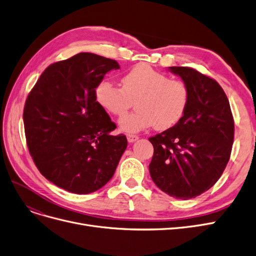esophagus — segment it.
Here are the masks:
<instances>
[{
	"label": "esophagus",
	"instance_id": "esophagus-1",
	"mask_svg": "<svg viewBox=\"0 0 256 256\" xmlns=\"http://www.w3.org/2000/svg\"><path fill=\"white\" fill-rule=\"evenodd\" d=\"M127 140L129 142H134L138 140V136L136 134H127Z\"/></svg>",
	"mask_w": 256,
	"mask_h": 256
}]
</instances>
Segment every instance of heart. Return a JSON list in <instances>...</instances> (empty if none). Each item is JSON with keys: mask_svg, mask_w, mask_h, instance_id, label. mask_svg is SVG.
<instances>
[{"mask_svg": "<svg viewBox=\"0 0 256 256\" xmlns=\"http://www.w3.org/2000/svg\"><path fill=\"white\" fill-rule=\"evenodd\" d=\"M122 88L111 80H100L96 88L98 105L112 116H122L130 107L136 112L118 120L120 129L134 134L154 126L158 130L174 126L187 109L190 91L186 83L172 80L148 65L132 68L122 80Z\"/></svg>", "mask_w": 256, "mask_h": 256, "instance_id": "obj_1", "label": "heart"}]
</instances>
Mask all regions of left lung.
Masks as SVG:
<instances>
[{
    "instance_id": "obj_1",
    "label": "left lung",
    "mask_w": 256,
    "mask_h": 256,
    "mask_svg": "<svg viewBox=\"0 0 256 256\" xmlns=\"http://www.w3.org/2000/svg\"><path fill=\"white\" fill-rule=\"evenodd\" d=\"M189 88L187 109L176 124L149 138L154 148L149 172L168 196L189 200L216 184L230 158L234 122L216 80L189 67H169Z\"/></svg>"
}]
</instances>
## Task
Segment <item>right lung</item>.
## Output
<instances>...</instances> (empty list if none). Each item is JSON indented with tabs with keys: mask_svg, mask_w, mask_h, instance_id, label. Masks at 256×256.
<instances>
[{
	"mask_svg": "<svg viewBox=\"0 0 256 256\" xmlns=\"http://www.w3.org/2000/svg\"><path fill=\"white\" fill-rule=\"evenodd\" d=\"M114 60L80 52L48 66L24 107L27 146L38 171L76 194L100 189L114 176L127 148L125 136L96 98V88Z\"/></svg>",
	"mask_w": 256,
	"mask_h": 256,
	"instance_id": "obj_1",
	"label": "right lung"
}]
</instances>
